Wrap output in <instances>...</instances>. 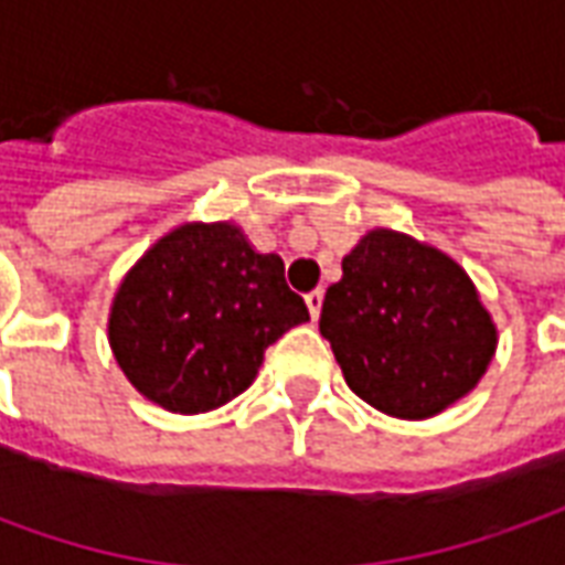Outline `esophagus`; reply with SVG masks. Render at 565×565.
Returning a JSON list of instances; mask_svg holds the SVG:
<instances>
[{
	"label": "esophagus",
	"mask_w": 565,
	"mask_h": 565,
	"mask_svg": "<svg viewBox=\"0 0 565 565\" xmlns=\"http://www.w3.org/2000/svg\"><path fill=\"white\" fill-rule=\"evenodd\" d=\"M306 306L308 311H311V318H320V308H323V290H311V294H306Z\"/></svg>",
	"instance_id": "obj_1"
}]
</instances>
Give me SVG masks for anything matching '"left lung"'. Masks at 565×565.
<instances>
[{
	"mask_svg": "<svg viewBox=\"0 0 565 565\" xmlns=\"http://www.w3.org/2000/svg\"><path fill=\"white\" fill-rule=\"evenodd\" d=\"M348 387L384 415L420 420L472 391L497 327L469 275L412 235L372 230L342 259L320 311Z\"/></svg>",
	"mask_w": 565,
	"mask_h": 565,
	"instance_id": "obj_1",
	"label": "left lung"
}]
</instances>
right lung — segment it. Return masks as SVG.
I'll return each instance as SVG.
<instances>
[{"mask_svg":"<svg viewBox=\"0 0 565 565\" xmlns=\"http://www.w3.org/2000/svg\"><path fill=\"white\" fill-rule=\"evenodd\" d=\"M306 320L278 254H257L230 223H186L124 278L108 339L150 403L199 415L245 393L266 348Z\"/></svg>","mask_w":565,"mask_h":565,"instance_id":"obj_1","label":"right lung"}]
</instances>
